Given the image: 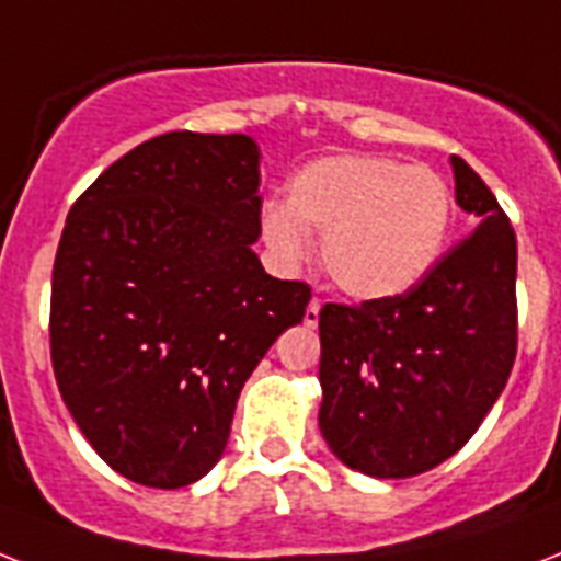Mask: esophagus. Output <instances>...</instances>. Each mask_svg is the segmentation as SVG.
I'll return each mask as SVG.
<instances>
[{
	"label": "esophagus",
	"mask_w": 561,
	"mask_h": 561,
	"mask_svg": "<svg viewBox=\"0 0 561 561\" xmlns=\"http://www.w3.org/2000/svg\"><path fill=\"white\" fill-rule=\"evenodd\" d=\"M320 308H322V299L313 296L311 302H308V308H305V325H317V322H320Z\"/></svg>",
	"instance_id": "34e87169"
}]
</instances>
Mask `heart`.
I'll list each match as a JSON object with an SVG mask.
<instances>
[{
	"mask_svg": "<svg viewBox=\"0 0 561 561\" xmlns=\"http://www.w3.org/2000/svg\"><path fill=\"white\" fill-rule=\"evenodd\" d=\"M453 225V186L432 167L383 154H336L288 181V198L267 202L262 239L276 262L296 267L322 236V262L354 299L407 294L438 265Z\"/></svg>",
	"mask_w": 561,
	"mask_h": 561,
	"instance_id": "1",
	"label": "heart"
}]
</instances>
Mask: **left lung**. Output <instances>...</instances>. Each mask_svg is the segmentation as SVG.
<instances>
[{
    "label": "left lung",
    "mask_w": 561,
    "mask_h": 561,
    "mask_svg": "<svg viewBox=\"0 0 561 561\" xmlns=\"http://www.w3.org/2000/svg\"><path fill=\"white\" fill-rule=\"evenodd\" d=\"M453 170L476 230L407 294L320 311L322 438L366 476H421L453 458L516 363V233L470 163L453 154Z\"/></svg>",
    "instance_id": "8db88e82"
}]
</instances>
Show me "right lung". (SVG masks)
Here are the masks:
<instances>
[{
    "label": "right lung",
    "instance_id": "1",
    "mask_svg": "<svg viewBox=\"0 0 561 561\" xmlns=\"http://www.w3.org/2000/svg\"><path fill=\"white\" fill-rule=\"evenodd\" d=\"M259 147L167 131L75 202L51 276L59 394L94 453L178 490L225 453L236 400L311 288L265 273Z\"/></svg>",
    "mask_w": 561,
    "mask_h": 561
}]
</instances>
